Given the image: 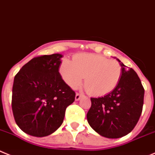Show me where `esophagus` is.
<instances>
[{
	"instance_id": "1",
	"label": "esophagus",
	"mask_w": 155,
	"mask_h": 155,
	"mask_svg": "<svg viewBox=\"0 0 155 155\" xmlns=\"http://www.w3.org/2000/svg\"><path fill=\"white\" fill-rule=\"evenodd\" d=\"M82 96H83V94H81V93H79V92H77V93L76 94V97H75V99H76V101L79 100Z\"/></svg>"
}]
</instances>
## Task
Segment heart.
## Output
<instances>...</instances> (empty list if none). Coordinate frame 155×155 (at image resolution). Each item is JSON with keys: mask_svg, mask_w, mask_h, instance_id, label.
Here are the masks:
<instances>
[{"mask_svg": "<svg viewBox=\"0 0 155 155\" xmlns=\"http://www.w3.org/2000/svg\"><path fill=\"white\" fill-rule=\"evenodd\" d=\"M63 81L73 89L84 86L89 93L103 95L115 89L121 80L122 67L118 61L91 53H81L73 61L64 59L60 66Z\"/></svg>", "mask_w": 155, "mask_h": 155, "instance_id": "1", "label": "heart"}]
</instances>
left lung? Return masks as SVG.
I'll list each match as a JSON object with an SVG mask.
<instances>
[{"label": "left lung", "mask_w": 155, "mask_h": 155, "mask_svg": "<svg viewBox=\"0 0 155 155\" xmlns=\"http://www.w3.org/2000/svg\"><path fill=\"white\" fill-rule=\"evenodd\" d=\"M122 67L121 80L115 89L103 97L91 98L87 113L89 125L108 138H118L131 132L142 112L144 89L133 69L117 59Z\"/></svg>", "instance_id": "1"}]
</instances>
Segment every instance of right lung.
I'll use <instances>...</instances> for the list:
<instances>
[{"label": "right lung", "mask_w": 155, "mask_h": 155, "mask_svg": "<svg viewBox=\"0 0 155 155\" xmlns=\"http://www.w3.org/2000/svg\"><path fill=\"white\" fill-rule=\"evenodd\" d=\"M63 55L33 58L14 77L12 111L16 123L34 137L50 135L63 123L76 93L59 73Z\"/></svg>", "instance_id": "1"}]
</instances>
